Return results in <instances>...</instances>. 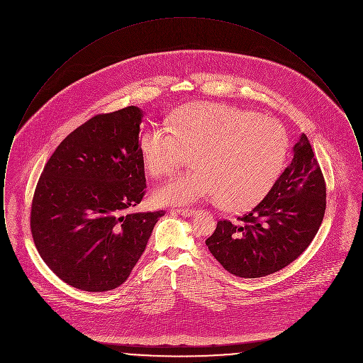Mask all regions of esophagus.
<instances>
[{
    "label": "esophagus",
    "instance_id": "1",
    "mask_svg": "<svg viewBox=\"0 0 363 363\" xmlns=\"http://www.w3.org/2000/svg\"><path fill=\"white\" fill-rule=\"evenodd\" d=\"M173 212L175 213H178V215H181V216H185V218H189L191 215H194V209H191V208H177V209H173Z\"/></svg>",
    "mask_w": 363,
    "mask_h": 363
}]
</instances>
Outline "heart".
<instances>
[{
	"mask_svg": "<svg viewBox=\"0 0 363 363\" xmlns=\"http://www.w3.org/2000/svg\"><path fill=\"white\" fill-rule=\"evenodd\" d=\"M147 173H174L194 152L196 169L154 193L160 206L216 199L228 211L255 207L284 170L289 136L280 122L225 104H189L177 108L169 126L147 129L138 143Z\"/></svg>",
	"mask_w": 363,
	"mask_h": 363,
	"instance_id": "1",
	"label": "heart"
}]
</instances>
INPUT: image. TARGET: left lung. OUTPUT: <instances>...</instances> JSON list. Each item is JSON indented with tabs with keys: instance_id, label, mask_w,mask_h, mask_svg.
Returning a JSON list of instances; mask_svg holds the SVG:
<instances>
[{
	"instance_id": "left-lung-1",
	"label": "left lung",
	"mask_w": 363,
	"mask_h": 363,
	"mask_svg": "<svg viewBox=\"0 0 363 363\" xmlns=\"http://www.w3.org/2000/svg\"><path fill=\"white\" fill-rule=\"evenodd\" d=\"M293 154L259 204L238 218V225L219 220L206 241L212 256L235 277L253 279L283 269L305 252L321 225L327 188L305 133Z\"/></svg>"
}]
</instances>
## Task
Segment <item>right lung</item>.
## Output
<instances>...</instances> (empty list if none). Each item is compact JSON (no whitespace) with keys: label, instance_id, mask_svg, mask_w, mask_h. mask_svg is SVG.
Listing matches in <instances>:
<instances>
[{"label":"right lung","instance_id":"right-lung-1","mask_svg":"<svg viewBox=\"0 0 363 363\" xmlns=\"http://www.w3.org/2000/svg\"><path fill=\"white\" fill-rule=\"evenodd\" d=\"M143 110L99 114L62 140L35 189L31 233L52 272L102 293L129 277L164 211L126 213L145 189L140 155Z\"/></svg>","mask_w":363,"mask_h":363}]
</instances>
